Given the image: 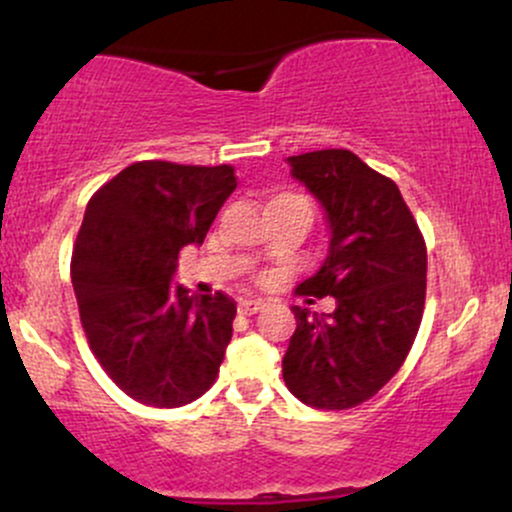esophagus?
Returning a JSON list of instances; mask_svg holds the SVG:
<instances>
[{"instance_id":"1","label":"esophagus","mask_w":512,"mask_h":512,"mask_svg":"<svg viewBox=\"0 0 512 512\" xmlns=\"http://www.w3.org/2000/svg\"><path fill=\"white\" fill-rule=\"evenodd\" d=\"M262 305L264 303L260 301V298H245V301L238 303V313L240 315H255V313H260Z\"/></svg>"}]
</instances>
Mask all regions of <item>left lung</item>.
<instances>
[{
	"label": "left lung",
	"mask_w": 512,
	"mask_h": 512,
	"mask_svg": "<svg viewBox=\"0 0 512 512\" xmlns=\"http://www.w3.org/2000/svg\"><path fill=\"white\" fill-rule=\"evenodd\" d=\"M325 207L330 252L301 296L337 298L330 315L293 305L284 383L317 409L366 402L402 368L426 303V243L399 187L346 149L289 156Z\"/></svg>",
	"instance_id": "1"
}]
</instances>
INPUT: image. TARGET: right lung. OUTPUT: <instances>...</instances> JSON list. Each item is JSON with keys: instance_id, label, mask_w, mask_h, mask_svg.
<instances>
[{"instance_id": "add662e5", "label": "right lung", "mask_w": 512, "mask_h": 512, "mask_svg": "<svg viewBox=\"0 0 512 512\" xmlns=\"http://www.w3.org/2000/svg\"><path fill=\"white\" fill-rule=\"evenodd\" d=\"M233 166L139 161L88 199L72 284L88 346L110 380L149 407H182L214 385L233 334L226 293L170 284L236 190Z\"/></svg>"}]
</instances>
